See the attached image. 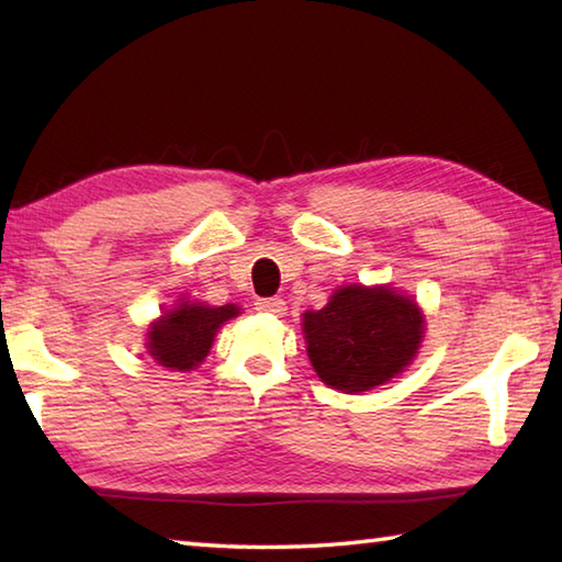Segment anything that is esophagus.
I'll return each instance as SVG.
<instances>
[{"label":"esophagus","instance_id":"obj_1","mask_svg":"<svg viewBox=\"0 0 562 562\" xmlns=\"http://www.w3.org/2000/svg\"><path fill=\"white\" fill-rule=\"evenodd\" d=\"M255 310L268 312V315H284V302L280 297H262L255 302Z\"/></svg>","mask_w":562,"mask_h":562}]
</instances>
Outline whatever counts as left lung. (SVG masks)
Here are the masks:
<instances>
[{"instance_id": "left-lung-1", "label": "left lung", "mask_w": 562, "mask_h": 562, "mask_svg": "<svg viewBox=\"0 0 562 562\" xmlns=\"http://www.w3.org/2000/svg\"><path fill=\"white\" fill-rule=\"evenodd\" d=\"M302 327L322 382L355 394L404 372L422 341L424 315L392 288L349 284L327 307L304 312Z\"/></svg>"}]
</instances>
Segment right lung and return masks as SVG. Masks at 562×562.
I'll return each instance as SVG.
<instances>
[{
    "label": "right lung",
    "instance_id": "add662e5",
    "mask_svg": "<svg viewBox=\"0 0 562 562\" xmlns=\"http://www.w3.org/2000/svg\"><path fill=\"white\" fill-rule=\"evenodd\" d=\"M235 304L207 307V304L183 302L166 317H160L148 331V351L160 367L173 372H188L201 364L211 351L213 337L221 325L237 315Z\"/></svg>",
    "mask_w": 562,
    "mask_h": 562
}]
</instances>
